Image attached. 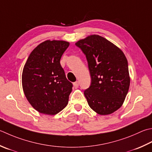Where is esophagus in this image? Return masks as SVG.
Wrapping results in <instances>:
<instances>
[{
    "label": "esophagus",
    "mask_w": 152,
    "mask_h": 152,
    "mask_svg": "<svg viewBox=\"0 0 152 152\" xmlns=\"http://www.w3.org/2000/svg\"><path fill=\"white\" fill-rule=\"evenodd\" d=\"M73 86H74V88H76V89L78 88V86H79V82H74V83H73Z\"/></svg>",
    "instance_id": "esophagus-1"
}]
</instances>
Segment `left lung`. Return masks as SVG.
<instances>
[{
  "mask_svg": "<svg viewBox=\"0 0 152 152\" xmlns=\"http://www.w3.org/2000/svg\"><path fill=\"white\" fill-rule=\"evenodd\" d=\"M87 58L91 83L84 91L89 106L97 114L107 115L123 105L130 78L124 53L111 41L90 35L75 43Z\"/></svg>",
  "mask_w": 152,
  "mask_h": 152,
  "instance_id": "left-lung-1",
  "label": "left lung"
}]
</instances>
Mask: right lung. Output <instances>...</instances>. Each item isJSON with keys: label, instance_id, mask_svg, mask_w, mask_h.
Segmentation results:
<instances>
[{"label": "right lung", "instance_id": "add662e5", "mask_svg": "<svg viewBox=\"0 0 152 152\" xmlns=\"http://www.w3.org/2000/svg\"><path fill=\"white\" fill-rule=\"evenodd\" d=\"M69 42L47 40L32 50L23 68V93L41 113L54 115L68 103L72 84L66 79L60 61Z\"/></svg>", "mask_w": 152, "mask_h": 152}]
</instances>
